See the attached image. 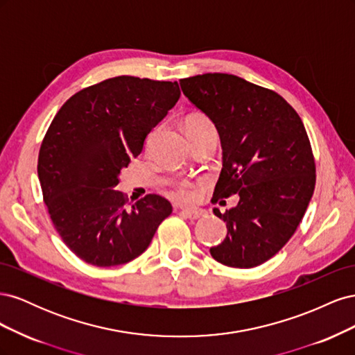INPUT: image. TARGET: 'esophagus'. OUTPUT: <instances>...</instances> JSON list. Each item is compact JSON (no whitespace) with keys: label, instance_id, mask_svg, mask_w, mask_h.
I'll return each mask as SVG.
<instances>
[{"label":"esophagus","instance_id":"esophagus-1","mask_svg":"<svg viewBox=\"0 0 355 355\" xmlns=\"http://www.w3.org/2000/svg\"><path fill=\"white\" fill-rule=\"evenodd\" d=\"M180 213L184 214L185 218L192 219V220H196V219H198V218H201V216H204V214H206V211H204V210H197V209H180Z\"/></svg>","mask_w":355,"mask_h":355}]
</instances>
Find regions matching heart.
I'll list each match as a JSON object with an SVG mask.
<instances>
[{
    "label": "heart",
    "mask_w": 355,
    "mask_h": 355,
    "mask_svg": "<svg viewBox=\"0 0 355 355\" xmlns=\"http://www.w3.org/2000/svg\"><path fill=\"white\" fill-rule=\"evenodd\" d=\"M187 132H197V130H209L214 128L213 121L207 115L204 114H191L185 121ZM216 130V128H214ZM175 194L184 201H192L197 196V187L188 180H180L175 185Z\"/></svg>",
    "instance_id": "1"
}]
</instances>
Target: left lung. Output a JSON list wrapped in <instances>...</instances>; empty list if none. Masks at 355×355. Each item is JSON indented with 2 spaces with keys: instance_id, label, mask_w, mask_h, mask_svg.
I'll return each instance as SVG.
<instances>
[{
  "instance_id": "8db88e82",
  "label": "left lung",
  "mask_w": 355,
  "mask_h": 355,
  "mask_svg": "<svg viewBox=\"0 0 355 355\" xmlns=\"http://www.w3.org/2000/svg\"><path fill=\"white\" fill-rule=\"evenodd\" d=\"M179 83L220 136L223 167L213 200L240 197L225 213L213 209L228 232L210 254L231 268L262 265L292 239L314 194L315 159L304 123L280 94L231 73Z\"/></svg>"
}]
</instances>
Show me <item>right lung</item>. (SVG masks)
<instances>
[{
  "label": "right lung",
  "instance_id": "right-lung-1",
  "mask_svg": "<svg viewBox=\"0 0 355 355\" xmlns=\"http://www.w3.org/2000/svg\"><path fill=\"white\" fill-rule=\"evenodd\" d=\"M179 98L176 81L121 75L75 93L53 118L38 154L42 198L60 239L84 262L136 259L170 216L164 197L127 202L115 187Z\"/></svg>",
  "mask_w": 355,
  "mask_h": 355
}]
</instances>
